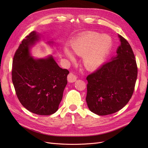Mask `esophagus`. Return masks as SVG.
<instances>
[{
	"label": "esophagus",
	"mask_w": 148,
	"mask_h": 148,
	"mask_svg": "<svg viewBox=\"0 0 148 148\" xmlns=\"http://www.w3.org/2000/svg\"><path fill=\"white\" fill-rule=\"evenodd\" d=\"M67 79H68V82L73 83L77 80V77L73 73H70L67 77Z\"/></svg>",
	"instance_id": "1"
}]
</instances>
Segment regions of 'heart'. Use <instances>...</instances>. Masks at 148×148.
<instances>
[{
    "mask_svg": "<svg viewBox=\"0 0 148 148\" xmlns=\"http://www.w3.org/2000/svg\"><path fill=\"white\" fill-rule=\"evenodd\" d=\"M112 45L113 41L110 36L89 32L77 38L72 43L71 49L74 54L83 56L85 67L94 69L104 64ZM64 53L69 59L74 60L73 54L68 49H65Z\"/></svg>",
    "mask_w": 148,
    "mask_h": 148,
    "instance_id": "b5f03b06",
    "label": "heart"
}]
</instances>
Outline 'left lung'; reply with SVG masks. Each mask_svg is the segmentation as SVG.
I'll list each match as a JSON object with an SVG mask.
<instances>
[{
	"label": "left lung",
	"mask_w": 148,
	"mask_h": 148,
	"mask_svg": "<svg viewBox=\"0 0 148 148\" xmlns=\"http://www.w3.org/2000/svg\"><path fill=\"white\" fill-rule=\"evenodd\" d=\"M116 55L86 78V101L89 110L98 115L117 112L133 95L137 77L135 56L128 42L118 35Z\"/></svg>",
	"instance_id": "8db88e82"
}]
</instances>
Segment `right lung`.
Wrapping results in <instances>:
<instances>
[{"label":"right lung","instance_id":"1","mask_svg":"<svg viewBox=\"0 0 148 148\" xmlns=\"http://www.w3.org/2000/svg\"><path fill=\"white\" fill-rule=\"evenodd\" d=\"M40 40L33 31L22 41L13 58L12 80L23 107L33 113L47 116L58 110L69 71L60 68L52 56L41 59L31 56V47Z\"/></svg>","mask_w":148,"mask_h":148}]
</instances>
